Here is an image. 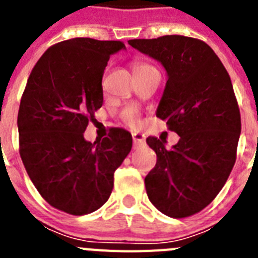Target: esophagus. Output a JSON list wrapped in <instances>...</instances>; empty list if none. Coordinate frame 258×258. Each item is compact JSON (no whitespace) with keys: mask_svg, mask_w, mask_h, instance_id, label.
<instances>
[{"mask_svg":"<svg viewBox=\"0 0 258 258\" xmlns=\"http://www.w3.org/2000/svg\"><path fill=\"white\" fill-rule=\"evenodd\" d=\"M145 140L146 137L145 134L142 133H133V143H134V147H140V146H142L143 143H145Z\"/></svg>","mask_w":258,"mask_h":258,"instance_id":"34e87169","label":"esophagus"}]
</instances>
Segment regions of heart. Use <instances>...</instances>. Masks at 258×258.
<instances>
[{
	"instance_id": "heart-1",
	"label": "heart",
	"mask_w": 258,
	"mask_h": 258,
	"mask_svg": "<svg viewBox=\"0 0 258 258\" xmlns=\"http://www.w3.org/2000/svg\"><path fill=\"white\" fill-rule=\"evenodd\" d=\"M142 67H147V64H143V63H137V64H134V70H138V68ZM122 118H124V121L126 124L132 125V126H137V125L140 124V113L134 108L125 109L124 112H122Z\"/></svg>"
}]
</instances>
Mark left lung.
Listing matches in <instances>:
<instances>
[{
	"instance_id": "8db88e82",
	"label": "left lung",
	"mask_w": 258,
	"mask_h": 258,
	"mask_svg": "<svg viewBox=\"0 0 258 258\" xmlns=\"http://www.w3.org/2000/svg\"><path fill=\"white\" fill-rule=\"evenodd\" d=\"M127 44L165 68L156 116L179 136L170 150L165 141L146 140L157 156L146 191L161 213L188 217L211 204L235 164L241 122L231 80L216 52L198 38L172 35Z\"/></svg>"
}]
</instances>
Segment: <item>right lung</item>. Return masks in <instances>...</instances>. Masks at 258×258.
I'll use <instances>...</instances> for the list:
<instances>
[{"instance_id":"obj_1","label":"right lung","mask_w":258,"mask_h":258,"mask_svg":"<svg viewBox=\"0 0 258 258\" xmlns=\"http://www.w3.org/2000/svg\"><path fill=\"white\" fill-rule=\"evenodd\" d=\"M121 41L76 37L44 52L32 70L18 112L19 152L29 178L50 206L74 216L108 200L113 173L132 150L116 127L89 142L84 132L103 104L102 77Z\"/></svg>"}]
</instances>
